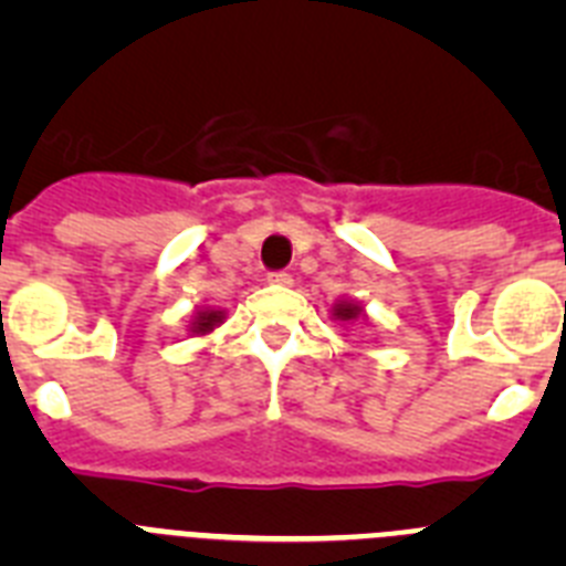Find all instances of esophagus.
<instances>
[{"label":"esophagus","instance_id":"34e87169","mask_svg":"<svg viewBox=\"0 0 566 566\" xmlns=\"http://www.w3.org/2000/svg\"><path fill=\"white\" fill-rule=\"evenodd\" d=\"M266 280L274 283V286H292V274L289 272H269Z\"/></svg>","mask_w":566,"mask_h":566}]
</instances>
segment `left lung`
I'll return each mask as SVG.
<instances>
[{
	"label": "left lung",
	"mask_w": 566,
	"mask_h": 566,
	"mask_svg": "<svg viewBox=\"0 0 566 566\" xmlns=\"http://www.w3.org/2000/svg\"><path fill=\"white\" fill-rule=\"evenodd\" d=\"M334 314H337V317H343V319H348V317H357L359 308L357 306H337V308H334Z\"/></svg>",
	"instance_id": "1"
}]
</instances>
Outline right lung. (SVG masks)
Masks as SVG:
<instances>
[{"label":"right lung","mask_w":566,"mask_h":566,"mask_svg":"<svg viewBox=\"0 0 566 566\" xmlns=\"http://www.w3.org/2000/svg\"><path fill=\"white\" fill-rule=\"evenodd\" d=\"M218 323H221V314H218V312H203L201 317H198V323H195V332L207 334L209 328H214V326H218Z\"/></svg>","instance_id":"obj_1"}]
</instances>
